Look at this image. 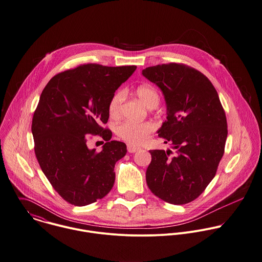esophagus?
<instances>
[{"label": "esophagus", "instance_id": "esophagus-1", "mask_svg": "<svg viewBox=\"0 0 262 262\" xmlns=\"http://www.w3.org/2000/svg\"><path fill=\"white\" fill-rule=\"evenodd\" d=\"M139 150H141L140 147L134 146V145H132V144H127V151H128L129 153H136V152L139 151Z\"/></svg>", "mask_w": 262, "mask_h": 262}]
</instances>
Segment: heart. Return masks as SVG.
Wrapping results in <instances>:
<instances>
[{"label": "heart", "instance_id": "1", "mask_svg": "<svg viewBox=\"0 0 262 262\" xmlns=\"http://www.w3.org/2000/svg\"><path fill=\"white\" fill-rule=\"evenodd\" d=\"M136 95L146 107L153 109L160 102L157 89L151 85L144 84L136 89ZM123 99L122 92H116L110 99L108 112L110 117L118 118L120 115V106ZM155 126L151 122H123L116 127V135L124 142L132 145H141L145 143L154 132Z\"/></svg>", "mask_w": 262, "mask_h": 262}]
</instances>
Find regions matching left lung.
<instances>
[{"mask_svg":"<svg viewBox=\"0 0 262 262\" xmlns=\"http://www.w3.org/2000/svg\"><path fill=\"white\" fill-rule=\"evenodd\" d=\"M142 75L164 95L167 119L158 136L171 150H151L146 172L150 190L162 201L184 205L199 198L215 175L228 136L219 95L201 72L180 63L146 68Z\"/></svg>","mask_w":262,"mask_h":262,"instance_id":"left-lung-1","label":"left lung"}]
</instances>
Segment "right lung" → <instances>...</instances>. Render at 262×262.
Returning <instances> with one entry per match:
<instances>
[{
    "mask_svg": "<svg viewBox=\"0 0 262 262\" xmlns=\"http://www.w3.org/2000/svg\"><path fill=\"white\" fill-rule=\"evenodd\" d=\"M136 69L82 64L55 75L40 95L31 125L35 155L55 191L74 206L101 200L114 184V166L126 145L111 141L101 124L114 92ZM89 134L105 140L101 152L88 148Z\"/></svg>",
    "mask_w": 262,
    "mask_h": 262,
    "instance_id": "obj_1",
    "label": "right lung"
}]
</instances>
